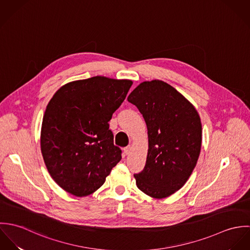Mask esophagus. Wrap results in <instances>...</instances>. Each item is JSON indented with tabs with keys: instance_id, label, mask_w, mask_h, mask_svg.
<instances>
[{
	"instance_id": "obj_1",
	"label": "esophagus",
	"mask_w": 250,
	"mask_h": 250,
	"mask_svg": "<svg viewBox=\"0 0 250 250\" xmlns=\"http://www.w3.org/2000/svg\"><path fill=\"white\" fill-rule=\"evenodd\" d=\"M130 151H131V147H130V146L124 148V153H125V155H129V154H130Z\"/></svg>"
}]
</instances>
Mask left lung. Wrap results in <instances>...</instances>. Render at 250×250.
Here are the masks:
<instances>
[{
	"instance_id": "left-lung-1",
	"label": "left lung",
	"mask_w": 250,
	"mask_h": 250,
	"mask_svg": "<svg viewBox=\"0 0 250 250\" xmlns=\"http://www.w3.org/2000/svg\"><path fill=\"white\" fill-rule=\"evenodd\" d=\"M147 126L148 152L137 187L161 199L179 190L191 175L202 143V125L194 106L170 84L152 80L141 83L128 96Z\"/></svg>"
}]
</instances>
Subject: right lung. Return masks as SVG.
<instances>
[{"label": "right lung", "mask_w": 250, "mask_h": 250, "mask_svg": "<svg viewBox=\"0 0 250 250\" xmlns=\"http://www.w3.org/2000/svg\"><path fill=\"white\" fill-rule=\"evenodd\" d=\"M131 80L96 76L62 85L43 115L40 147L53 180L75 196L96 191L121 160L108 129Z\"/></svg>", "instance_id": "obj_1"}]
</instances>
